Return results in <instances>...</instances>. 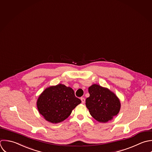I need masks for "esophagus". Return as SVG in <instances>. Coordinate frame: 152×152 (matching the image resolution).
Returning a JSON list of instances; mask_svg holds the SVG:
<instances>
[{
  "mask_svg": "<svg viewBox=\"0 0 152 152\" xmlns=\"http://www.w3.org/2000/svg\"><path fill=\"white\" fill-rule=\"evenodd\" d=\"M80 99H81V101H82V104H84L85 102V99L84 98L82 97V98H80Z\"/></svg>",
  "mask_w": 152,
  "mask_h": 152,
  "instance_id": "34e87169",
  "label": "esophagus"
}]
</instances>
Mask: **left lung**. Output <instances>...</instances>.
Masks as SVG:
<instances>
[{
	"mask_svg": "<svg viewBox=\"0 0 152 152\" xmlns=\"http://www.w3.org/2000/svg\"><path fill=\"white\" fill-rule=\"evenodd\" d=\"M89 93L86 105L96 120L106 123L118 114L121 107L120 100L108 89L94 84L89 88Z\"/></svg>",
	"mask_w": 152,
	"mask_h": 152,
	"instance_id": "8db88e82",
	"label": "left lung"
}]
</instances>
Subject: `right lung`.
Listing matches in <instances>:
<instances>
[{
  "mask_svg": "<svg viewBox=\"0 0 152 152\" xmlns=\"http://www.w3.org/2000/svg\"><path fill=\"white\" fill-rule=\"evenodd\" d=\"M80 103L71 88L58 84L45 89L39 96L37 105L39 113L47 121L58 123L66 120Z\"/></svg>",
  "mask_w": 152,
  "mask_h": 152,
  "instance_id": "1",
  "label": "right lung"
}]
</instances>
